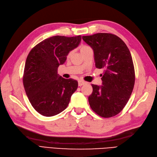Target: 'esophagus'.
<instances>
[{"label": "esophagus", "instance_id": "obj_1", "mask_svg": "<svg viewBox=\"0 0 157 157\" xmlns=\"http://www.w3.org/2000/svg\"><path fill=\"white\" fill-rule=\"evenodd\" d=\"M85 84H86V82L84 81H82V80H79L78 81V85H79V86H83V85Z\"/></svg>", "mask_w": 157, "mask_h": 157}]
</instances>
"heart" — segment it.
I'll return each mask as SVG.
<instances>
[{"mask_svg":"<svg viewBox=\"0 0 157 157\" xmlns=\"http://www.w3.org/2000/svg\"><path fill=\"white\" fill-rule=\"evenodd\" d=\"M90 48V47H89L88 46H86V45H82V46H80V52H82V51H85V50H86L87 48Z\"/></svg>","mask_w":157,"mask_h":157,"instance_id":"1","label":"heart"}]
</instances>
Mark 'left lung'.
Listing matches in <instances>:
<instances>
[{
	"label": "left lung",
	"instance_id": "1",
	"mask_svg": "<svg viewBox=\"0 0 157 157\" xmlns=\"http://www.w3.org/2000/svg\"><path fill=\"white\" fill-rule=\"evenodd\" d=\"M82 39L93 49L96 67L105 69L102 85L92 84L90 106L102 117H111L125 107L134 89L135 71L131 53L115 34L98 33Z\"/></svg>",
	"mask_w": 157,
	"mask_h": 157
}]
</instances>
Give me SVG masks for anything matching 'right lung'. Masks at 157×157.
Returning a JSON list of instances; mask_svg holds the SVG:
<instances>
[{
  "mask_svg": "<svg viewBox=\"0 0 157 157\" xmlns=\"http://www.w3.org/2000/svg\"><path fill=\"white\" fill-rule=\"evenodd\" d=\"M81 40V36H52L38 43L29 52L23 75V86L31 105L40 115L52 117L67 107L78 83L63 78L57 70Z\"/></svg>",
  "mask_w": 157,
  "mask_h": 157,
  "instance_id": "add662e5",
  "label": "right lung"
}]
</instances>
